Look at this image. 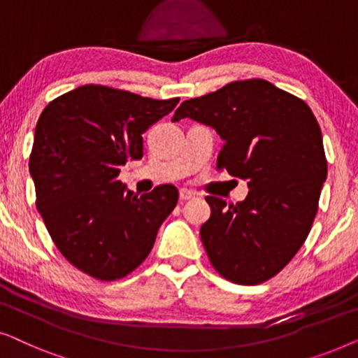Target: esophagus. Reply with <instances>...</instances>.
<instances>
[{"label":"esophagus","instance_id":"esophagus-1","mask_svg":"<svg viewBox=\"0 0 358 358\" xmlns=\"http://www.w3.org/2000/svg\"><path fill=\"white\" fill-rule=\"evenodd\" d=\"M195 194L192 192V190H187V189H180L179 190V200L180 202H185V200L189 199H194Z\"/></svg>","mask_w":358,"mask_h":358}]
</instances>
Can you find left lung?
I'll use <instances>...</instances> for the list:
<instances>
[{
	"label": "left lung",
	"instance_id": "left-lung-1",
	"mask_svg": "<svg viewBox=\"0 0 358 358\" xmlns=\"http://www.w3.org/2000/svg\"><path fill=\"white\" fill-rule=\"evenodd\" d=\"M202 122L222 136L218 169L248 180L246 200L208 195L200 238L220 275L257 285L277 275L310 234L327 161L320 124L300 97L266 80L233 81L184 101L173 117Z\"/></svg>",
	"mask_w": 358,
	"mask_h": 358
}]
</instances>
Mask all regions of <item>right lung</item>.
<instances>
[{"label":"right lung","mask_w":358,"mask_h":358,"mask_svg":"<svg viewBox=\"0 0 358 358\" xmlns=\"http://www.w3.org/2000/svg\"><path fill=\"white\" fill-rule=\"evenodd\" d=\"M178 102L85 85L38 117L29 158L37 210L63 257L92 278L134 272L178 203L174 185L138 197L117 179L120 166L143 156L141 134Z\"/></svg>","instance_id":"obj_1"}]
</instances>
